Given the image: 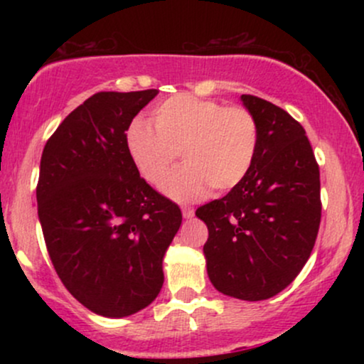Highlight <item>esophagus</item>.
<instances>
[{"label": "esophagus", "mask_w": 364, "mask_h": 364, "mask_svg": "<svg viewBox=\"0 0 364 364\" xmlns=\"http://www.w3.org/2000/svg\"><path fill=\"white\" fill-rule=\"evenodd\" d=\"M195 215V210L191 207H185L183 208V217H185V219H191V217Z\"/></svg>", "instance_id": "34e87169"}]
</instances>
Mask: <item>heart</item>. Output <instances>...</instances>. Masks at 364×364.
Segmentation results:
<instances>
[{"instance_id": "heart-1", "label": "heart", "mask_w": 364, "mask_h": 364, "mask_svg": "<svg viewBox=\"0 0 364 364\" xmlns=\"http://www.w3.org/2000/svg\"><path fill=\"white\" fill-rule=\"evenodd\" d=\"M154 124L135 119L127 129V149L140 176L159 186L183 152L162 191L176 202H193L210 188L235 190L253 168L258 124L245 107L179 94L159 104Z\"/></svg>"}]
</instances>
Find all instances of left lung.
Here are the masks:
<instances>
[{"instance_id":"1","label":"left lung","mask_w":364,"mask_h":364,"mask_svg":"<svg viewBox=\"0 0 364 364\" xmlns=\"http://www.w3.org/2000/svg\"><path fill=\"white\" fill-rule=\"evenodd\" d=\"M258 124L245 181L196 208L208 228L207 274L219 292L262 301L286 289L310 258L321 217L320 171L306 132L275 104L241 95Z\"/></svg>"}]
</instances>
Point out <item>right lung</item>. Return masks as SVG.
<instances>
[{"mask_svg":"<svg viewBox=\"0 0 364 364\" xmlns=\"http://www.w3.org/2000/svg\"><path fill=\"white\" fill-rule=\"evenodd\" d=\"M157 94H94L66 116L41 157L37 214L54 270L77 301L107 318L157 298L183 219L140 178L127 149L128 127Z\"/></svg>","mask_w":364,"mask_h":364,"instance_id":"1","label":"right lung"}]
</instances>
